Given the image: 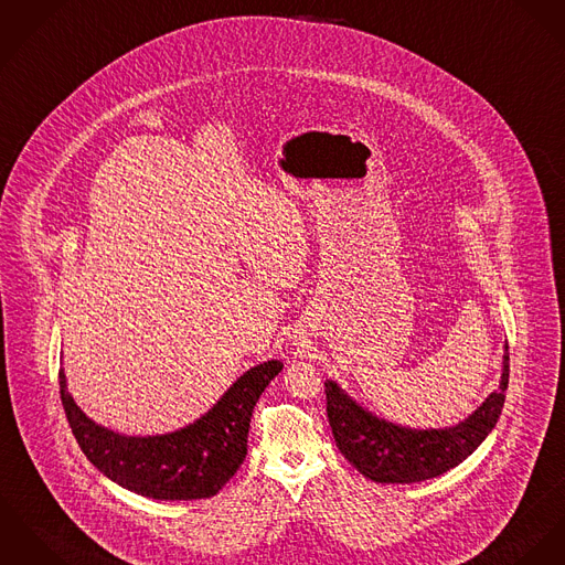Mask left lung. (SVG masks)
I'll list each match as a JSON object with an SVG mask.
<instances>
[{"instance_id":"obj_1","label":"left lung","mask_w":565,"mask_h":565,"mask_svg":"<svg viewBox=\"0 0 565 565\" xmlns=\"http://www.w3.org/2000/svg\"><path fill=\"white\" fill-rule=\"evenodd\" d=\"M503 352L499 391L468 418L451 427L414 429L375 416L356 404L337 382L326 380V411L339 451L377 483H416L462 463L494 429L510 382V352Z\"/></svg>"}]
</instances>
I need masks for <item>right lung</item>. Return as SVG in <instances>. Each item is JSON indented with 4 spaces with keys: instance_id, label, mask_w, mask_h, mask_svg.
Wrapping results in <instances>:
<instances>
[{
    "instance_id": "1",
    "label": "right lung",
    "mask_w": 565,
    "mask_h": 565,
    "mask_svg": "<svg viewBox=\"0 0 565 565\" xmlns=\"http://www.w3.org/2000/svg\"><path fill=\"white\" fill-rule=\"evenodd\" d=\"M282 371L280 360L248 369L194 423L154 436H127L88 418L66 388L60 369V397L84 456L107 479L157 501L209 499L237 472L248 451L250 416L260 393Z\"/></svg>"
}]
</instances>
